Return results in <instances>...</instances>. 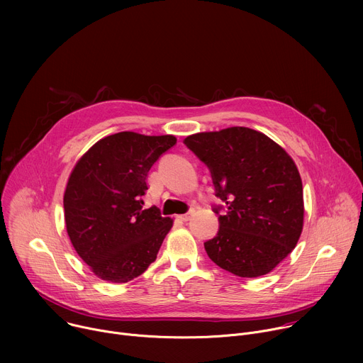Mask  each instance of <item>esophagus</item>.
Masks as SVG:
<instances>
[{
  "instance_id": "obj_1",
  "label": "esophagus",
  "mask_w": 363,
  "mask_h": 363,
  "mask_svg": "<svg viewBox=\"0 0 363 363\" xmlns=\"http://www.w3.org/2000/svg\"><path fill=\"white\" fill-rule=\"evenodd\" d=\"M191 217H192V211H189V213H186V214H182V216H179L178 218H179L181 221H189Z\"/></svg>"
}]
</instances>
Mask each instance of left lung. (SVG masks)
<instances>
[{
  "label": "left lung",
  "instance_id": "left-lung-1",
  "mask_svg": "<svg viewBox=\"0 0 363 363\" xmlns=\"http://www.w3.org/2000/svg\"><path fill=\"white\" fill-rule=\"evenodd\" d=\"M210 168L216 196L227 205L205 251L238 277L270 273L293 251L303 230V185L290 155L262 132L234 126L186 136ZM221 206H216L218 214Z\"/></svg>",
  "mask_w": 363,
  "mask_h": 363
}]
</instances>
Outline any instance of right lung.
Segmentation results:
<instances>
[{"label": "right lung", "mask_w": 363, "mask_h": 363, "mask_svg": "<svg viewBox=\"0 0 363 363\" xmlns=\"http://www.w3.org/2000/svg\"><path fill=\"white\" fill-rule=\"evenodd\" d=\"M177 143L172 135L119 132L96 142L74 165L65 191L70 241L101 280L126 283L140 276L172 228L157 206L143 210L152 165Z\"/></svg>", "instance_id": "add662e5"}]
</instances>
